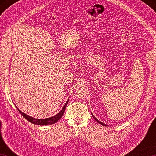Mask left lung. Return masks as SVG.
Wrapping results in <instances>:
<instances>
[{
  "instance_id": "obj_1",
  "label": "left lung",
  "mask_w": 156,
  "mask_h": 156,
  "mask_svg": "<svg viewBox=\"0 0 156 156\" xmlns=\"http://www.w3.org/2000/svg\"><path fill=\"white\" fill-rule=\"evenodd\" d=\"M92 117H93V118H94V119H95V120H96V121H97V122H98L99 124H100V125H103V126H107L106 125H105V124H104V123H102V122H100V121H99L98 120V119H97V118H96V117H95V116H94V115H93V114H92Z\"/></svg>"
}]
</instances>
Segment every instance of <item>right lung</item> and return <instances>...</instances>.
I'll return each mask as SVG.
<instances>
[{
	"instance_id": "1",
	"label": "right lung",
	"mask_w": 156,
	"mask_h": 156,
	"mask_svg": "<svg viewBox=\"0 0 156 156\" xmlns=\"http://www.w3.org/2000/svg\"><path fill=\"white\" fill-rule=\"evenodd\" d=\"M68 103V101L66 102L65 105H64V107L62 109V110L60 111V112L56 114V115L53 116V117L51 118H45V119H36V118H34L31 117V116H29L27 114H25L23 112H21L20 109H18V108L16 106V107L17 108L18 112H20V113L21 115H22L23 117H24L26 120H27L29 122H30L33 124H35V125H52V124H54L56 123V122H58L60 118H62V116L64 114V112H65V109L66 107H67Z\"/></svg>"
}]
</instances>
